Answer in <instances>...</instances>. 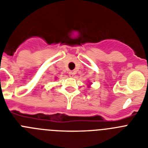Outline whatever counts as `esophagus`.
Segmentation results:
<instances>
[{
    "mask_svg": "<svg viewBox=\"0 0 148 148\" xmlns=\"http://www.w3.org/2000/svg\"><path fill=\"white\" fill-rule=\"evenodd\" d=\"M68 74H69V76L70 77H73L74 75V72L69 71V73H68Z\"/></svg>",
    "mask_w": 148,
    "mask_h": 148,
    "instance_id": "esophagus-1",
    "label": "esophagus"
}]
</instances>
